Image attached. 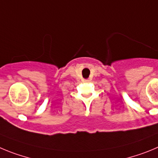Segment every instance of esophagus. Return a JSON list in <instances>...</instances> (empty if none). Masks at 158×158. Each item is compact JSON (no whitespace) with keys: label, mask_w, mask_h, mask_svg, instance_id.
Returning a JSON list of instances; mask_svg holds the SVG:
<instances>
[{"label":"esophagus","mask_w":158,"mask_h":158,"mask_svg":"<svg viewBox=\"0 0 158 158\" xmlns=\"http://www.w3.org/2000/svg\"><path fill=\"white\" fill-rule=\"evenodd\" d=\"M85 81H86V82H89V79H86V80H85Z\"/></svg>","instance_id":"34e87169"}]
</instances>
